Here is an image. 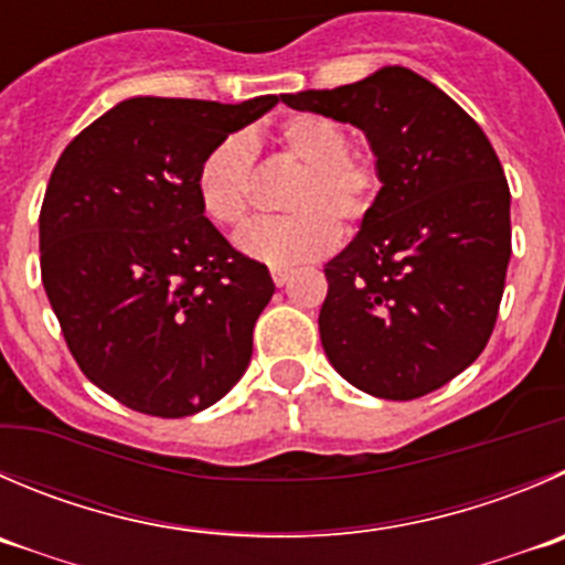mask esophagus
I'll use <instances>...</instances> for the list:
<instances>
[{
    "label": "esophagus",
    "instance_id": "34e87169",
    "mask_svg": "<svg viewBox=\"0 0 565 565\" xmlns=\"http://www.w3.org/2000/svg\"><path fill=\"white\" fill-rule=\"evenodd\" d=\"M270 278H273V284H276V287H284V284H287V278H289V270H287V267H270Z\"/></svg>",
    "mask_w": 565,
    "mask_h": 565
}]
</instances>
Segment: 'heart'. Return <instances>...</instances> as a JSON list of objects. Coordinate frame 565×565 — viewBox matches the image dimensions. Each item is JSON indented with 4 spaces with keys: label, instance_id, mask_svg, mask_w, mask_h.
<instances>
[{
    "label": "heart",
    "instance_id": "heart-1",
    "mask_svg": "<svg viewBox=\"0 0 565 565\" xmlns=\"http://www.w3.org/2000/svg\"><path fill=\"white\" fill-rule=\"evenodd\" d=\"M284 157L298 162L300 173L287 190L289 215L259 217L237 234V248L270 267H295L322 259L344 232L359 228L372 215L381 177L370 157L350 149L342 124L317 113L287 115L276 126ZM256 140L248 131L221 137L195 168V195L217 226H239L254 199Z\"/></svg>",
    "mask_w": 565,
    "mask_h": 565
}]
</instances>
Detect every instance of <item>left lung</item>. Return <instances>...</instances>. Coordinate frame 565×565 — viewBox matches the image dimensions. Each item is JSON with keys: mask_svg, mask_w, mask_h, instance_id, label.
I'll return each mask as SVG.
<instances>
[{"mask_svg": "<svg viewBox=\"0 0 565 565\" xmlns=\"http://www.w3.org/2000/svg\"><path fill=\"white\" fill-rule=\"evenodd\" d=\"M370 137L383 188L326 265V355L344 381L416 399L467 370L494 331L511 262V190L478 120L399 65L281 96Z\"/></svg>", "mask_w": 565, "mask_h": 565, "instance_id": "obj_1", "label": "left lung"}]
</instances>
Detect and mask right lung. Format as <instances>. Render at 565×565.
Returning a JSON list of instances; mask_svg holds the SVG:
<instances>
[{"mask_svg":"<svg viewBox=\"0 0 565 565\" xmlns=\"http://www.w3.org/2000/svg\"><path fill=\"white\" fill-rule=\"evenodd\" d=\"M126 98L65 146L41 206V278L65 344L102 392L162 419L243 377L273 278L195 195L201 157L276 107Z\"/></svg>","mask_w":565,"mask_h":565,"instance_id":"obj_1","label":"right lung"}]
</instances>
